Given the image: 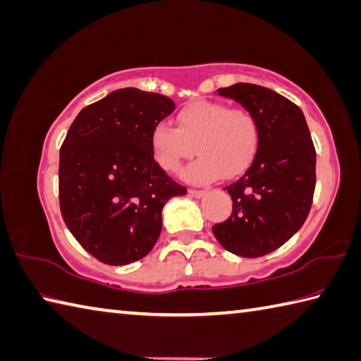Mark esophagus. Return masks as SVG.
Returning a JSON list of instances; mask_svg holds the SVG:
<instances>
[{"label":"esophagus","instance_id":"34e87169","mask_svg":"<svg viewBox=\"0 0 361 361\" xmlns=\"http://www.w3.org/2000/svg\"><path fill=\"white\" fill-rule=\"evenodd\" d=\"M189 195H192V197H202V195H205V191H199V189H189Z\"/></svg>","mask_w":361,"mask_h":361}]
</instances>
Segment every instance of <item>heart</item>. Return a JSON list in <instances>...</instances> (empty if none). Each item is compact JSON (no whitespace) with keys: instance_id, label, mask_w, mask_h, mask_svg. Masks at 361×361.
Returning <instances> with one entry per match:
<instances>
[{"instance_id":"heart-1","label":"heart","mask_w":361,"mask_h":361,"mask_svg":"<svg viewBox=\"0 0 361 361\" xmlns=\"http://www.w3.org/2000/svg\"><path fill=\"white\" fill-rule=\"evenodd\" d=\"M149 142L156 161L170 173L181 172L197 149L200 158L185 176L191 183H208L221 173L232 178L251 164L259 147V123L246 109L202 101L180 110L176 128L158 124Z\"/></svg>"}]
</instances>
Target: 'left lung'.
Segmentation results:
<instances>
[{"mask_svg": "<svg viewBox=\"0 0 361 361\" xmlns=\"http://www.w3.org/2000/svg\"><path fill=\"white\" fill-rule=\"evenodd\" d=\"M218 93L255 116L259 147L245 175L226 186L232 214L213 233L228 252L260 257L283 246L310 214L316 149L301 109L276 91L235 83Z\"/></svg>", "mask_w": 361, "mask_h": 361, "instance_id": "left-lung-1", "label": "left lung"}]
</instances>
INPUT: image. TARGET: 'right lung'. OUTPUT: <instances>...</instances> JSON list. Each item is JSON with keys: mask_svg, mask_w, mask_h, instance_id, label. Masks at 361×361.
<instances>
[{"mask_svg": "<svg viewBox=\"0 0 361 361\" xmlns=\"http://www.w3.org/2000/svg\"><path fill=\"white\" fill-rule=\"evenodd\" d=\"M175 110L167 96L121 88L80 110L60 149V208L71 233L102 264L152 251L169 199L186 194L154 161L152 130Z\"/></svg>", "mask_w": 361, "mask_h": 361, "instance_id": "add662e5", "label": "right lung"}]
</instances>
